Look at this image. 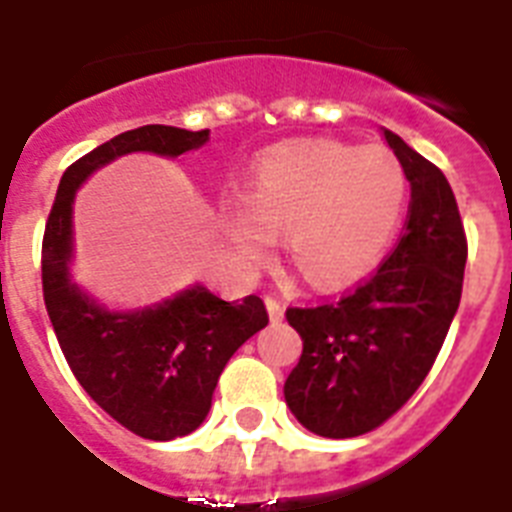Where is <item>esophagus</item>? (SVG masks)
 <instances>
[{"label": "esophagus", "instance_id": "obj_1", "mask_svg": "<svg viewBox=\"0 0 512 512\" xmlns=\"http://www.w3.org/2000/svg\"><path fill=\"white\" fill-rule=\"evenodd\" d=\"M265 308H268V316H271V321L284 319V305H281L276 297H265Z\"/></svg>", "mask_w": 512, "mask_h": 512}]
</instances>
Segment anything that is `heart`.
Instances as JSON below:
<instances>
[{"label":"heart","instance_id":"heart-1","mask_svg":"<svg viewBox=\"0 0 512 512\" xmlns=\"http://www.w3.org/2000/svg\"><path fill=\"white\" fill-rule=\"evenodd\" d=\"M409 201V177L388 148L300 140L255 164L247 201L228 204V239L260 265L284 233L287 257L316 289H337L380 263Z\"/></svg>","mask_w":512,"mask_h":512}]
</instances>
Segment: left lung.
<instances>
[{"label":"left lung","instance_id":"8db88e82","mask_svg":"<svg viewBox=\"0 0 512 512\" xmlns=\"http://www.w3.org/2000/svg\"><path fill=\"white\" fill-rule=\"evenodd\" d=\"M382 138L412 188L398 247L337 303L287 311L303 356L284 398L297 422L324 438L364 436L396 414L428 377L460 308L468 241L452 185L396 132Z\"/></svg>","mask_w":512,"mask_h":512}]
</instances>
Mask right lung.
<instances>
[{"label":"right lung","instance_id":"obj_1","mask_svg":"<svg viewBox=\"0 0 512 512\" xmlns=\"http://www.w3.org/2000/svg\"><path fill=\"white\" fill-rule=\"evenodd\" d=\"M209 140L146 124L122 132L63 172L42 241V289L52 329L71 372L95 404L148 441H172L199 428L228 358L268 324L260 297L223 300L191 284L162 303L111 311L74 281V199L92 172L119 156L175 159Z\"/></svg>","mask_w":512,"mask_h":512}]
</instances>
